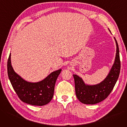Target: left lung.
Masks as SVG:
<instances>
[{"label":"left lung","instance_id":"left-lung-1","mask_svg":"<svg viewBox=\"0 0 127 127\" xmlns=\"http://www.w3.org/2000/svg\"><path fill=\"white\" fill-rule=\"evenodd\" d=\"M114 39L117 47L115 61L108 74L104 80L96 85H88L81 77L77 75H73L76 97L84 104H96L105 99L113 90L119 77L120 71L119 50L115 37Z\"/></svg>","mask_w":127,"mask_h":127}]
</instances>
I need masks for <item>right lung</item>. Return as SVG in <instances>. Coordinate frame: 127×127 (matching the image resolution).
Returning <instances> with one entry per match:
<instances>
[{
	"mask_svg": "<svg viewBox=\"0 0 127 127\" xmlns=\"http://www.w3.org/2000/svg\"><path fill=\"white\" fill-rule=\"evenodd\" d=\"M62 69L51 73L43 80L37 82H29L16 73L11 63V53L7 62V72L9 80L20 99L33 106L48 104L52 99L55 84Z\"/></svg>",
	"mask_w": 127,
	"mask_h": 127,
	"instance_id": "right-lung-1",
	"label": "right lung"
}]
</instances>
